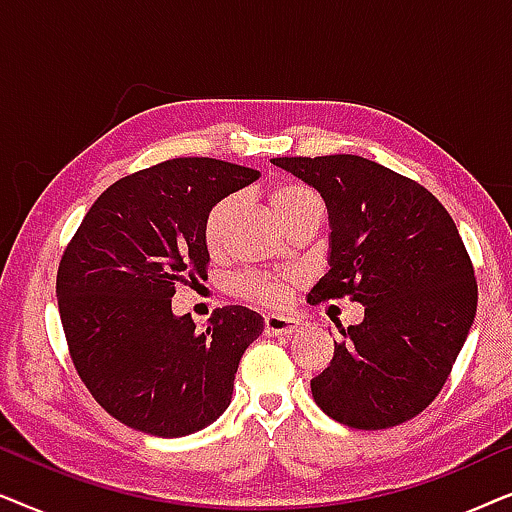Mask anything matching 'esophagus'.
I'll return each mask as SVG.
<instances>
[{"instance_id": "obj_1", "label": "esophagus", "mask_w": 512, "mask_h": 512, "mask_svg": "<svg viewBox=\"0 0 512 512\" xmlns=\"http://www.w3.org/2000/svg\"><path fill=\"white\" fill-rule=\"evenodd\" d=\"M300 328V321L293 317H279V314H268L265 317V331L270 335H291Z\"/></svg>"}]
</instances>
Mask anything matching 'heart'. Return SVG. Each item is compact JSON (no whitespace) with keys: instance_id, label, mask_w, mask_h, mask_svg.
<instances>
[{"instance_id":"b5f03b06","label":"heart","mask_w":512,"mask_h":512,"mask_svg":"<svg viewBox=\"0 0 512 512\" xmlns=\"http://www.w3.org/2000/svg\"><path fill=\"white\" fill-rule=\"evenodd\" d=\"M270 207L282 226H286L296 216L310 212V209H324L321 198L312 188L303 184H279L270 191ZM230 209H233V198H221L209 209L205 216V235L207 249H219L223 237V223H226ZM233 289L240 298L251 300L258 305H282L291 291V275H277V272H261L247 270L233 279Z\"/></svg>"}]
</instances>
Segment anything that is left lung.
I'll list each match as a JSON object with an SVG mask.
<instances>
[{
  "label": "left lung",
  "mask_w": 512,
  "mask_h": 512,
  "mask_svg": "<svg viewBox=\"0 0 512 512\" xmlns=\"http://www.w3.org/2000/svg\"><path fill=\"white\" fill-rule=\"evenodd\" d=\"M317 188L331 219V270L310 303L352 298L359 326L335 340L312 396L335 422L398 426L445 387L478 307L471 256L452 216L415 179L361 156L272 158Z\"/></svg>",
  "instance_id": "8db88e82"
}]
</instances>
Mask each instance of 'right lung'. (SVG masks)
I'll list each match as a JSON object with an SVG mask.
<instances>
[{
	"label": "right lung",
	"mask_w": 512,
	"mask_h": 512,
	"mask_svg": "<svg viewBox=\"0 0 512 512\" xmlns=\"http://www.w3.org/2000/svg\"><path fill=\"white\" fill-rule=\"evenodd\" d=\"M261 174L214 158H172L111 184L58 265L62 331L90 394L130 429L181 438L230 405L240 359L263 331L242 305L207 328L174 317L179 284L205 279V216Z\"/></svg>",
	"instance_id": "obj_1"
}]
</instances>
